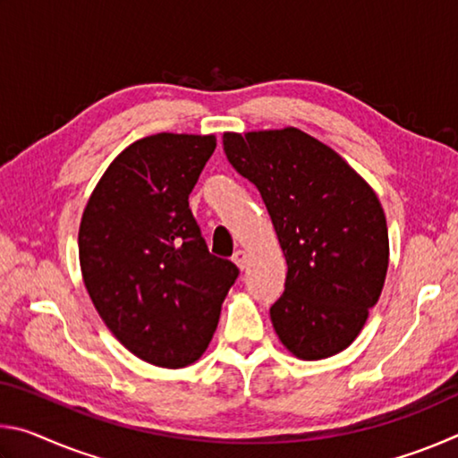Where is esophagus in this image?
<instances>
[{
	"instance_id": "1",
	"label": "esophagus",
	"mask_w": 458,
	"mask_h": 458,
	"mask_svg": "<svg viewBox=\"0 0 458 458\" xmlns=\"http://www.w3.org/2000/svg\"><path fill=\"white\" fill-rule=\"evenodd\" d=\"M232 262H234L240 270H244L248 265V254L244 250H236L234 257H232Z\"/></svg>"
}]
</instances>
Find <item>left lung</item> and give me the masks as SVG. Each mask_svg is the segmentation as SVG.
Here are the masks:
<instances>
[{"instance_id":"left-lung-1","label":"left lung","mask_w":458,"mask_h":458,"mask_svg":"<svg viewBox=\"0 0 458 458\" xmlns=\"http://www.w3.org/2000/svg\"><path fill=\"white\" fill-rule=\"evenodd\" d=\"M226 157L257 185L286 260L270 321L297 360L353 344L384 289L390 240L384 208L355 169L297 127L222 135Z\"/></svg>"}]
</instances>
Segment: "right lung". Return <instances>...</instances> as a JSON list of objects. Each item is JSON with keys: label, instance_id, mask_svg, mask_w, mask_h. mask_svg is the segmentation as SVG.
<instances>
[{"label": "right lung", "instance_id": "right-lung-1", "mask_svg": "<svg viewBox=\"0 0 458 458\" xmlns=\"http://www.w3.org/2000/svg\"><path fill=\"white\" fill-rule=\"evenodd\" d=\"M214 149V135L139 139L111 161L82 212L79 260L92 305L157 368L201 358L238 276L208 250L188 201Z\"/></svg>", "mask_w": 458, "mask_h": 458}]
</instances>
